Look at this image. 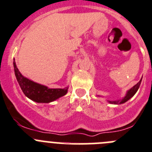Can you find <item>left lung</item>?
<instances>
[{
  "label": "left lung",
  "mask_w": 152,
  "mask_h": 152,
  "mask_svg": "<svg viewBox=\"0 0 152 152\" xmlns=\"http://www.w3.org/2000/svg\"><path fill=\"white\" fill-rule=\"evenodd\" d=\"M142 79H142H140V81H139L137 84L135 85L133 87H132L130 89H129L126 91V95L122 98V99L116 100V101H107V102H109L110 104H124L125 103V102H126L128 100H129L132 97H133L134 95L136 93V91H138L139 86H140ZM98 96H99V95H98Z\"/></svg>",
  "instance_id": "8db88e82"
}]
</instances>
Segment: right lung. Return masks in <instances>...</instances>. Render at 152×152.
Returning a JSON list of instances; mask_svg holds the SVG:
<instances>
[{"mask_svg": "<svg viewBox=\"0 0 152 152\" xmlns=\"http://www.w3.org/2000/svg\"><path fill=\"white\" fill-rule=\"evenodd\" d=\"M15 76L26 96L37 103H50L67 93L68 86L64 88H49L48 87L27 79L21 74L13 61Z\"/></svg>", "mask_w": 152, "mask_h": 152, "instance_id": "right-lung-1", "label": "right lung"}]
</instances>
